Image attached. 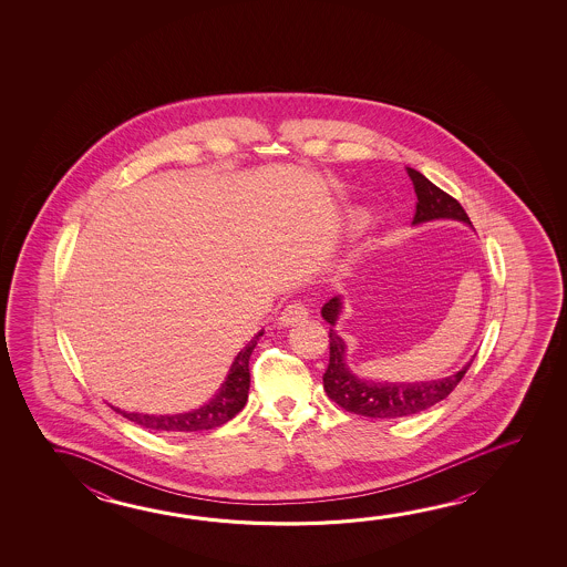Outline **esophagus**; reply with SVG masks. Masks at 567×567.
<instances>
[{"mask_svg": "<svg viewBox=\"0 0 567 567\" xmlns=\"http://www.w3.org/2000/svg\"><path fill=\"white\" fill-rule=\"evenodd\" d=\"M308 317V308L300 302V300H295V302H290L285 307V310L280 312V324L282 327H295L297 322L300 320H305Z\"/></svg>", "mask_w": 567, "mask_h": 567, "instance_id": "obj_1", "label": "esophagus"}]
</instances>
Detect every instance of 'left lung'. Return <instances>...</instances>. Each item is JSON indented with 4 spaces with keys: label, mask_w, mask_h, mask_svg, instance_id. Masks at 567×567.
I'll use <instances>...</instances> for the list:
<instances>
[{
    "label": "left lung",
    "mask_w": 567,
    "mask_h": 567,
    "mask_svg": "<svg viewBox=\"0 0 567 567\" xmlns=\"http://www.w3.org/2000/svg\"><path fill=\"white\" fill-rule=\"evenodd\" d=\"M406 173L417 197L414 223L456 219L470 225L466 210L452 195L436 187L432 181H427L420 171L406 167ZM338 315H340V298H330L322 307V317L330 324H334ZM328 338H330V360H328L327 372L322 377L324 390L328 398L337 402L338 406L360 416L390 420V417L412 416L422 410H427L440 400L447 398L472 364L467 362L466 367L456 374L430 380V382H400V384L370 382V380H360L348 370L344 364L342 338L338 337L334 330L328 332Z\"/></svg>",
    "instance_id": "obj_1"
}]
</instances>
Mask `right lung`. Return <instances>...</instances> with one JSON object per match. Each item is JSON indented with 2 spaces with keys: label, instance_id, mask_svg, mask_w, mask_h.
<instances>
[{
  "label": "right lung",
  "instance_id": "right-lung-1",
  "mask_svg": "<svg viewBox=\"0 0 567 567\" xmlns=\"http://www.w3.org/2000/svg\"><path fill=\"white\" fill-rule=\"evenodd\" d=\"M259 337H262V332L240 350L239 357L235 358L230 367L229 377L220 386L219 394L213 398L209 404H205L199 410L173 414V416H150V414H127V412H121V414L131 422L155 432H203L210 427L223 426L225 422H229L230 417L237 416L247 404L250 386L249 360Z\"/></svg>",
  "mask_w": 567,
  "mask_h": 567
}]
</instances>
